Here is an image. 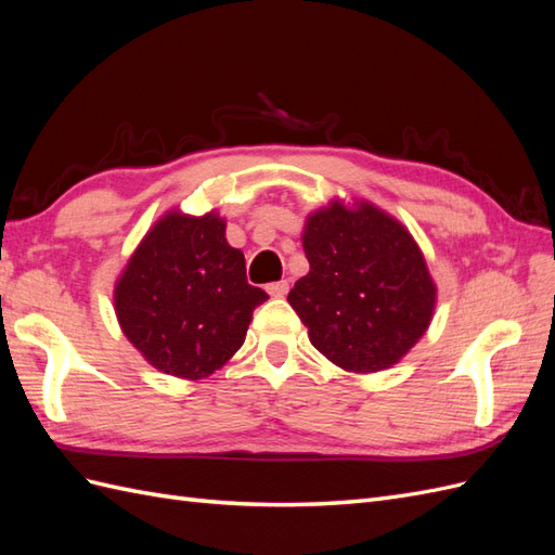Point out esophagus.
Segmentation results:
<instances>
[{
	"label": "esophagus",
	"mask_w": 555,
	"mask_h": 555,
	"mask_svg": "<svg viewBox=\"0 0 555 555\" xmlns=\"http://www.w3.org/2000/svg\"><path fill=\"white\" fill-rule=\"evenodd\" d=\"M266 292L271 294L273 298H282V296H287V292H289V282L287 280H280V282H271L266 287Z\"/></svg>",
	"instance_id": "obj_1"
}]
</instances>
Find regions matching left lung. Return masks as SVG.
Returning <instances> with one entry per match:
<instances>
[{"mask_svg": "<svg viewBox=\"0 0 555 555\" xmlns=\"http://www.w3.org/2000/svg\"><path fill=\"white\" fill-rule=\"evenodd\" d=\"M308 275L289 306L310 343L349 373H379L426 333L438 289L412 233L367 201H333L308 217Z\"/></svg>", "mask_w": 555, "mask_h": 555, "instance_id": "1", "label": "left lung"}]
</instances>
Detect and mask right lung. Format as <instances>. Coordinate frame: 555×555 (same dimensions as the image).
<instances>
[{
  "label": "right lung",
  "mask_w": 555,
  "mask_h": 555,
  "mask_svg": "<svg viewBox=\"0 0 555 555\" xmlns=\"http://www.w3.org/2000/svg\"><path fill=\"white\" fill-rule=\"evenodd\" d=\"M217 212H166L115 282V314L127 340L157 371L201 379L245 343L268 294L251 287L243 251Z\"/></svg>",
  "instance_id": "1"
}]
</instances>
